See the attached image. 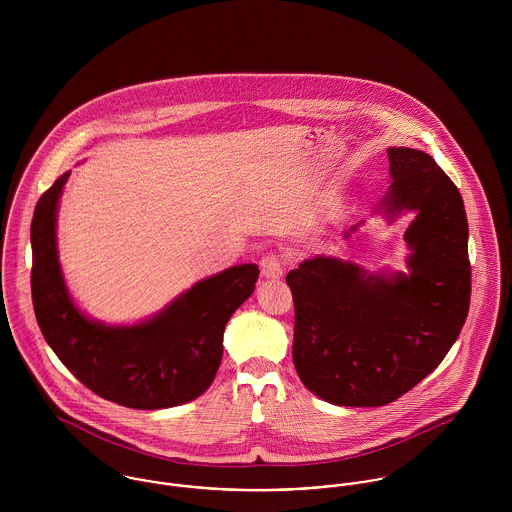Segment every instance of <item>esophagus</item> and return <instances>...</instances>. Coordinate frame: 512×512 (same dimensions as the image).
<instances>
[{
  "label": "esophagus",
  "instance_id": "esophagus-1",
  "mask_svg": "<svg viewBox=\"0 0 512 512\" xmlns=\"http://www.w3.org/2000/svg\"><path fill=\"white\" fill-rule=\"evenodd\" d=\"M260 272L266 280H280L284 276V264L280 260V256L276 254H266L260 260Z\"/></svg>",
  "mask_w": 512,
  "mask_h": 512
}]
</instances>
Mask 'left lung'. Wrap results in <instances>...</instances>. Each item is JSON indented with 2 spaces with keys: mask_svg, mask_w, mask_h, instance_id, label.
I'll list each match as a JSON object with an SVG mask.
<instances>
[{
  "mask_svg": "<svg viewBox=\"0 0 512 512\" xmlns=\"http://www.w3.org/2000/svg\"><path fill=\"white\" fill-rule=\"evenodd\" d=\"M386 151L392 185L384 215L418 213L404 234L410 274H368L317 256L286 276L293 365L307 390L337 406H384L412 390L438 368L469 311V226L457 187L432 155Z\"/></svg>",
  "mask_w": 512,
  "mask_h": 512,
  "instance_id": "8db88e82",
  "label": "left lung"
}]
</instances>
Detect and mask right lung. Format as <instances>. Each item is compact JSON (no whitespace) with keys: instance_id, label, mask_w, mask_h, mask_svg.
I'll return each mask as SVG.
<instances>
[{"instance_id":"right-lung-1","label":"right lung","mask_w":512,"mask_h":512,"mask_svg":"<svg viewBox=\"0 0 512 512\" xmlns=\"http://www.w3.org/2000/svg\"><path fill=\"white\" fill-rule=\"evenodd\" d=\"M49 187L31 220V297L49 347L104 400L136 410L171 408L201 396L219 370L230 315L252 295L256 264L201 280L136 325H104L74 305L57 254V209L69 179Z\"/></svg>"}]
</instances>
